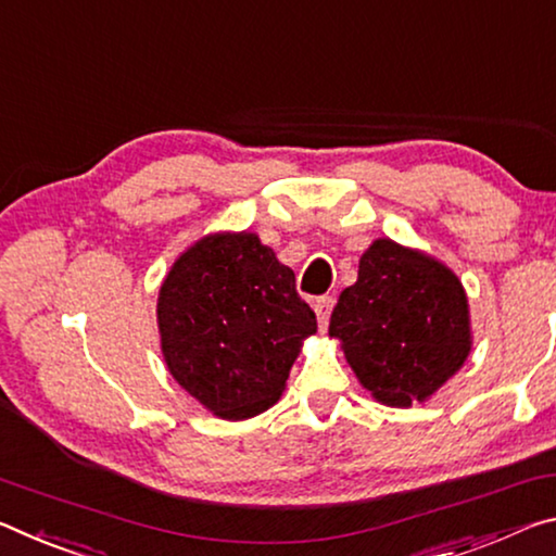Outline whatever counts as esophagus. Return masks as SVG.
Returning <instances> with one entry per match:
<instances>
[{
	"instance_id": "34e87169",
	"label": "esophagus",
	"mask_w": 556,
	"mask_h": 556,
	"mask_svg": "<svg viewBox=\"0 0 556 556\" xmlns=\"http://www.w3.org/2000/svg\"><path fill=\"white\" fill-rule=\"evenodd\" d=\"M332 307H334V298L332 295H323V298L315 300V315H317V323H320V330H327V323H330Z\"/></svg>"
}]
</instances>
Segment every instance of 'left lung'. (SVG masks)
I'll return each mask as SVG.
<instances>
[{
	"label": "left lung",
	"instance_id": "1",
	"mask_svg": "<svg viewBox=\"0 0 556 556\" xmlns=\"http://www.w3.org/2000/svg\"><path fill=\"white\" fill-rule=\"evenodd\" d=\"M359 384L396 408L421 404L470 354L468 298L456 273L429 253L377 239L362 253L357 283L330 317Z\"/></svg>",
	"mask_w": 556,
	"mask_h": 556
}]
</instances>
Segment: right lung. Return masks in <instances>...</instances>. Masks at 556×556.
<instances>
[{"instance_id":"add662e5","label":"right lung","mask_w":556,"mask_h":556,"mask_svg":"<svg viewBox=\"0 0 556 556\" xmlns=\"http://www.w3.org/2000/svg\"><path fill=\"white\" fill-rule=\"evenodd\" d=\"M162 357L214 416L266 412L286 389L303 340L317 332L295 273L256 233H208L181 253L157 298Z\"/></svg>"}]
</instances>
